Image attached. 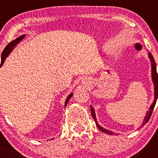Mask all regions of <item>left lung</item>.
<instances>
[{
  "instance_id": "obj_1",
  "label": "left lung",
  "mask_w": 158,
  "mask_h": 158,
  "mask_svg": "<svg viewBox=\"0 0 158 158\" xmlns=\"http://www.w3.org/2000/svg\"><path fill=\"white\" fill-rule=\"evenodd\" d=\"M148 56H149V58H150V60H151V76H152V80H153V82H154V102L152 103V105L151 106V107H150L149 110L148 111L147 114H146V116L144 117V123H143L142 126L144 125V124H146L147 122L149 121L150 118H151V114H152L153 112V110L154 109V106H155V104H156V102H157V99L158 98V75H157V67H156V63H155V60H154V57H153L152 54L151 53H148ZM91 113H92V118H94V120H95V124H96L97 127H98V128L100 129V130L102 131L105 132V133L108 134V135H114V132L111 131H109V130H106V129L102 128L101 126H100L99 125H98V123H97V121H96V118H95V110L93 109V108L91 106Z\"/></svg>"
}]
</instances>
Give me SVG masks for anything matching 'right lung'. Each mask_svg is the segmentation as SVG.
I'll return each mask as SVG.
<instances>
[{"instance_id": "obj_1", "label": "right lung", "mask_w": 158, "mask_h": 158, "mask_svg": "<svg viewBox=\"0 0 158 158\" xmlns=\"http://www.w3.org/2000/svg\"><path fill=\"white\" fill-rule=\"evenodd\" d=\"M24 37H25V35H22V36H20V37L17 38V39H15L14 40L11 41L10 43H9V44H7V46H6V47L4 48V51L2 52V54H1V62L0 67L1 66H2L3 63H4V60H5L6 57H7V56L9 55V53H10L11 51L13 50L14 47H15V46H17V44H18L19 43H20V41H21L22 40H23ZM72 96H73V93L70 94L69 96L67 97V98H66V102H65V106H66L68 102H69V100L70 99V98H71Z\"/></svg>"}]
</instances>
